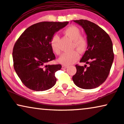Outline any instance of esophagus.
Listing matches in <instances>:
<instances>
[{
  "label": "esophagus",
  "instance_id": "34e87169",
  "mask_svg": "<svg viewBox=\"0 0 124 124\" xmlns=\"http://www.w3.org/2000/svg\"><path fill=\"white\" fill-rule=\"evenodd\" d=\"M68 66H65V65H63L62 66V69H67Z\"/></svg>",
  "mask_w": 124,
  "mask_h": 124
}]
</instances>
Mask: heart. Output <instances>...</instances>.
<instances>
[{
	"mask_svg": "<svg viewBox=\"0 0 124 124\" xmlns=\"http://www.w3.org/2000/svg\"><path fill=\"white\" fill-rule=\"evenodd\" d=\"M64 33L73 40V47L80 53H83L86 50L87 46V39L84 36L81 35V31L76 26H70L64 31ZM59 37L55 34L50 40V46L53 52L59 55L61 53L59 45ZM79 58V54L77 50L71 52L65 53L59 58V62L62 65L68 66L71 65L78 61Z\"/></svg>",
	"mask_w": 124,
	"mask_h": 124,
	"instance_id": "heart-1",
	"label": "heart"
}]
</instances>
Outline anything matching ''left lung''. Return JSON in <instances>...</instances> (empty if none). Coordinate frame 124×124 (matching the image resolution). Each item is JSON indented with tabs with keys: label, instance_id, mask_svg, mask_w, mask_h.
I'll return each mask as SVG.
<instances>
[{
	"label": "left lung",
	"instance_id": "1",
	"mask_svg": "<svg viewBox=\"0 0 124 124\" xmlns=\"http://www.w3.org/2000/svg\"><path fill=\"white\" fill-rule=\"evenodd\" d=\"M84 29L87 35V50L81 59L86 67L76 65L73 76L76 86L84 89L96 88L108 78L114 59L113 43L110 37L98 25L87 20H73Z\"/></svg>",
	"mask_w": 124,
	"mask_h": 124
}]
</instances>
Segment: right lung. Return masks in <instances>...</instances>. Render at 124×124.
Instances as JSON below:
<instances>
[{
    "label": "right lung",
    "mask_w": 124,
    "mask_h": 124,
    "mask_svg": "<svg viewBox=\"0 0 124 124\" xmlns=\"http://www.w3.org/2000/svg\"><path fill=\"white\" fill-rule=\"evenodd\" d=\"M68 23V22L36 23L28 27L15 42L12 51L14 69L29 89L45 91L56 84L55 73L62 66L47 65L55 59L50 40L56 32Z\"/></svg>",
    "instance_id": "right-lung-1"
}]
</instances>
